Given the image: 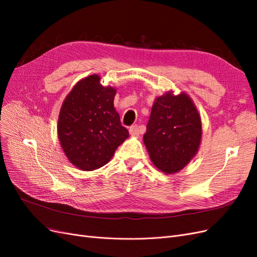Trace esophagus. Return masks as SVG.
Returning <instances> with one entry per match:
<instances>
[{
    "label": "esophagus",
    "mask_w": 257,
    "mask_h": 257,
    "mask_svg": "<svg viewBox=\"0 0 257 257\" xmlns=\"http://www.w3.org/2000/svg\"><path fill=\"white\" fill-rule=\"evenodd\" d=\"M130 134L132 135V136H138L139 134H141V128H139V126L138 125H132L131 127H130Z\"/></svg>",
    "instance_id": "obj_1"
}]
</instances>
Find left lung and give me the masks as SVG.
Returning a JSON list of instances; mask_svg holds the SVG:
<instances>
[{
    "label": "left lung",
    "instance_id": "1",
    "mask_svg": "<svg viewBox=\"0 0 257 257\" xmlns=\"http://www.w3.org/2000/svg\"><path fill=\"white\" fill-rule=\"evenodd\" d=\"M200 138V116L185 93H166L155 99L144 143L160 170L175 174L182 169L196 154Z\"/></svg>",
    "mask_w": 257,
    "mask_h": 257
}]
</instances>
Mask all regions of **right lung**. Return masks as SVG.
<instances>
[{
    "label": "right lung",
    "mask_w": 257,
    "mask_h": 257,
    "mask_svg": "<svg viewBox=\"0 0 257 257\" xmlns=\"http://www.w3.org/2000/svg\"><path fill=\"white\" fill-rule=\"evenodd\" d=\"M99 76L77 83L62 105L58 135L69 162L82 170H94L110 161L128 137L114 110L115 90L104 87Z\"/></svg>",
    "instance_id": "1"
}]
</instances>
